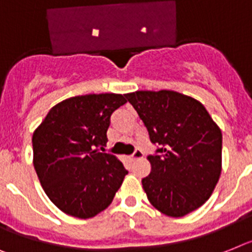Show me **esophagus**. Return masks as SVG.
Wrapping results in <instances>:
<instances>
[{
    "label": "esophagus",
    "mask_w": 252,
    "mask_h": 252,
    "mask_svg": "<svg viewBox=\"0 0 252 252\" xmlns=\"http://www.w3.org/2000/svg\"><path fill=\"white\" fill-rule=\"evenodd\" d=\"M143 156V152L141 151V150L139 149H136L134 150V152H133L132 155L129 156V158L130 160H137V158H141Z\"/></svg>",
    "instance_id": "1"
}]
</instances>
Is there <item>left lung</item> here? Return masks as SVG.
<instances>
[{"instance_id": "left-lung-1", "label": "left lung", "mask_w": 252, "mask_h": 252, "mask_svg": "<svg viewBox=\"0 0 252 252\" xmlns=\"http://www.w3.org/2000/svg\"><path fill=\"white\" fill-rule=\"evenodd\" d=\"M156 151L142 179L149 201L169 217H185L211 196L221 170V132L201 102L174 91L126 94Z\"/></svg>"}]
</instances>
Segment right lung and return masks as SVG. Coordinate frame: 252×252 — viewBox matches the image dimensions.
<instances>
[{"label": "right lung", "instance_id": "obj_1", "mask_svg": "<svg viewBox=\"0 0 252 252\" xmlns=\"http://www.w3.org/2000/svg\"><path fill=\"white\" fill-rule=\"evenodd\" d=\"M123 94L75 96L48 111L33 133V164L50 200L71 217L88 219L109 206L128 174L105 152L110 116Z\"/></svg>", "mask_w": 252, "mask_h": 252}]
</instances>
